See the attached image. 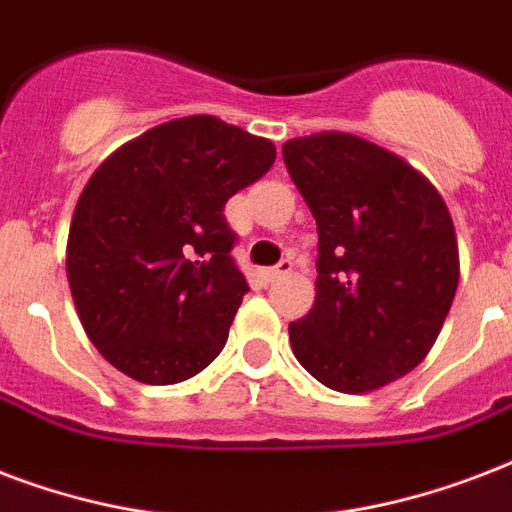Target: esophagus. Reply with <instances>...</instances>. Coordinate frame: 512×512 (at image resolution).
<instances>
[{
	"label": "esophagus",
	"mask_w": 512,
	"mask_h": 512,
	"mask_svg": "<svg viewBox=\"0 0 512 512\" xmlns=\"http://www.w3.org/2000/svg\"><path fill=\"white\" fill-rule=\"evenodd\" d=\"M291 269H293V261L291 259H283V261H280V264H277V267L267 269V272H264V277H267L269 283H272V280H280V277L288 275Z\"/></svg>",
	"instance_id": "esophagus-1"
}]
</instances>
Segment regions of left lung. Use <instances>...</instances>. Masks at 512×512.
<instances>
[{"label":"left lung","mask_w":512,"mask_h":512,"mask_svg":"<svg viewBox=\"0 0 512 512\" xmlns=\"http://www.w3.org/2000/svg\"><path fill=\"white\" fill-rule=\"evenodd\" d=\"M318 221L315 304L288 326L293 355L336 392H371L417 368L459 283L449 208L398 154L350 133L283 146Z\"/></svg>","instance_id":"8db88e82"}]
</instances>
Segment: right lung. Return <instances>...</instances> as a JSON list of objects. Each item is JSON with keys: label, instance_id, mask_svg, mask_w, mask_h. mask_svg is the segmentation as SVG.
<instances>
[{"label": "right lung", "instance_id": "obj_1", "mask_svg": "<svg viewBox=\"0 0 512 512\" xmlns=\"http://www.w3.org/2000/svg\"><path fill=\"white\" fill-rule=\"evenodd\" d=\"M275 162V144L194 114L146 130L79 194L66 275L85 334L144 384L200 374L248 293L224 205Z\"/></svg>", "mask_w": 512, "mask_h": 512}]
</instances>
